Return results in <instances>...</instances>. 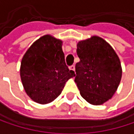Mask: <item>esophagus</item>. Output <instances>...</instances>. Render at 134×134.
<instances>
[{
	"label": "esophagus",
	"mask_w": 134,
	"mask_h": 134,
	"mask_svg": "<svg viewBox=\"0 0 134 134\" xmlns=\"http://www.w3.org/2000/svg\"><path fill=\"white\" fill-rule=\"evenodd\" d=\"M69 68H70V70H73V71H74V70H75V67H74V65H71V66H70Z\"/></svg>",
	"instance_id": "esophagus-1"
}]
</instances>
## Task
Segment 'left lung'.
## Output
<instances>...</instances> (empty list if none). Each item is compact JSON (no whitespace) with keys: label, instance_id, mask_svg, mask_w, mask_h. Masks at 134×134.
Segmentation results:
<instances>
[{"label":"left lung","instance_id":"1","mask_svg":"<svg viewBox=\"0 0 134 134\" xmlns=\"http://www.w3.org/2000/svg\"><path fill=\"white\" fill-rule=\"evenodd\" d=\"M80 61L74 81L81 95L90 104L102 105L116 92L122 77L120 59L111 46L98 36L77 43Z\"/></svg>","mask_w":134,"mask_h":134}]
</instances>
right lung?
Returning <instances> with one entry per match:
<instances>
[{
  "mask_svg": "<svg viewBox=\"0 0 134 134\" xmlns=\"http://www.w3.org/2000/svg\"><path fill=\"white\" fill-rule=\"evenodd\" d=\"M20 75L27 94L36 102L46 104L61 94L67 80L75 74L66 65L62 41L46 35L24 55Z\"/></svg>",
  "mask_w": 134,
  "mask_h": 134,
  "instance_id": "obj_1",
  "label": "right lung"
}]
</instances>
